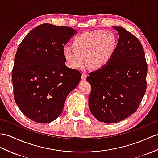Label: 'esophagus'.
Listing matches in <instances>:
<instances>
[{"instance_id": "1", "label": "esophagus", "mask_w": 158, "mask_h": 158, "mask_svg": "<svg viewBox=\"0 0 158 158\" xmlns=\"http://www.w3.org/2000/svg\"><path fill=\"white\" fill-rule=\"evenodd\" d=\"M87 77V74H85V73H83L82 75H81V79H82L83 81H85V80H86Z\"/></svg>"}]
</instances>
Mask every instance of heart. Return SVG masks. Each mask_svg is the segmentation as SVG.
I'll return each mask as SVG.
<instances>
[{"label":"heart","instance_id":"b5f03b06","mask_svg":"<svg viewBox=\"0 0 158 158\" xmlns=\"http://www.w3.org/2000/svg\"><path fill=\"white\" fill-rule=\"evenodd\" d=\"M117 44L116 36L111 31H87L77 36L73 42V47H65L63 55L70 68L81 67L85 56L86 64L91 69H98L108 64Z\"/></svg>","mask_w":158,"mask_h":158}]
</instances>
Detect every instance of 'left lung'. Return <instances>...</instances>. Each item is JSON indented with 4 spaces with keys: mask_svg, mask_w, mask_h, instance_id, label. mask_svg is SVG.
<instances>
[{
    "mask_svg": "<svg viewBox=\"0 0 158 158\" xmlns=\"http://www.w3.org/2000/svg\"><path fill=\"white\" fill-rule=\"evenodd\" d=\"M118 43L108 64L91 72L87 81L91 91L89 107L104 123H115L136 112L146 91L148 64L137 38L120 26Z\"/></svg>",
    "mask_w": 158,
    "mask_h": 158,
    "instance_id": "1",
    "label": "left lung"
}]
</instances>
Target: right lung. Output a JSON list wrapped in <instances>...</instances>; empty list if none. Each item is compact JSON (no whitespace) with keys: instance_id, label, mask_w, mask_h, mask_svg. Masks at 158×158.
Masks as SVG:
<instances>
[{"instance_id":"add662e5","label":"right lung","mask_w":158,"mask_h":158,"mask_svg":"<svg viewBox=\"0 0 158 158\" xmlns=\"http://www.w3.org/2000/svg\"><path fill=\"white\" fill-rule=\"evenodd\" d=\"M77 31L44 23L18 47L12 71L14 99L29 119L49 123L60 115L69 94L81 74L65 65L63 49Z\"/></svg>"}]
</instances>
